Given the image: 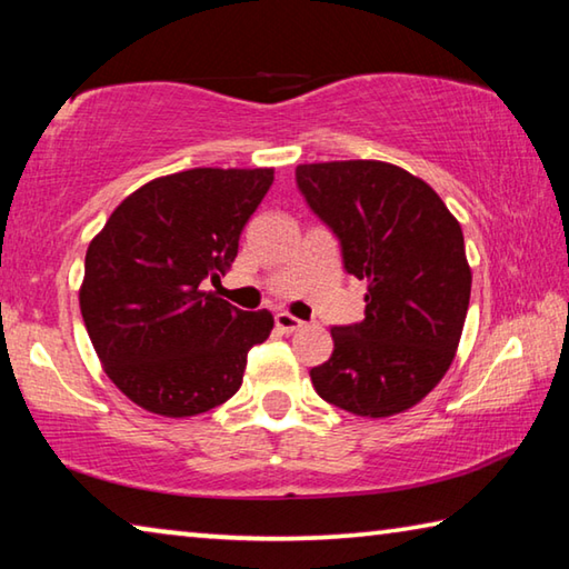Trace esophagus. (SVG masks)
I'll use <instances>...</instances> for the list:
<instances>
[{
    "label": "esophagus",
    "instance_id": "34e87169",
    "mask_svg": "<svg viewBox=\"0 0 569 569\" xmlns=\"http://www.w3.org/2000/svg\"><path fill=\"white\" fill-rule=\"evenodd\" d=\"M274 325H277V330L284 332V335H290V332H297V330L305 328V322L297 320L295 315H290V312H277L274 315Z\"/></svg>",
    "mask_w": 569,
    "mask_h": 569
}]
</instances>
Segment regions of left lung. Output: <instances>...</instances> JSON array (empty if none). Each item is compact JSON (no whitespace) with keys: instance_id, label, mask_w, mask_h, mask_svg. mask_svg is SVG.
<instances>
[{"instance_id":"1","label":"left lung","mask_w":569,"mask_h":569,"mask_svg":"<svg viewBox=\"0 0 569 569\" xmlns=\"http://www.w3.org/2000/svg\"><path fill=\"white\" fill-rule=\"evenodd\" d=\"M297 186L368 279L366 320L332 328V356L310 370L342 411L386 418L439 386L459 348L471 297L461 223L418 176L383 161L297 166Z\"/></svg>"}]
</instances>
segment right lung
I'll list each match as a JSON object with an SVG mask.
<instances>
[{"label": "right lung", "mask_w": 569, "mask_h": 569, "mask_svg": "<svg viewBox=\"0 0 569 569\" xmlns=\"http://www.w3.org/2000/svg\"><path fill=\"white\" fill-rule=\"evenodd\" d=\"M272 169H189L120 201L86 254L80 312L108 378L166 418L207 413L237 393L247 352L274 328L203 279L227 272Z\"/></svg>", "instance_id": "obj_1"}]
</instances>
